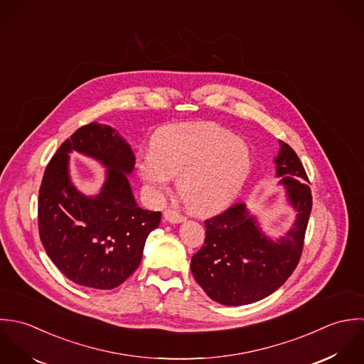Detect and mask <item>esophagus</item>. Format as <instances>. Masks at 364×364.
<instances>
[{"mask_svg":"<svg viewBox=\"0 0 364 364\" xmlns=\"http://www.w3.org/2000/svg\"><path fill=\"white\" fill-rule=\"evenodd\" d=\"M164 219L166 220H168V222H171V223H180V222H183L186 217L184 215H181L178 211H176V210H166L164 211Z\"/></svg>","mask_w":364,"mask_h":364,"instance_id":"obj_1","label":"esophagus"}]
</instances>
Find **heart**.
I'll return each mask as SVG.
<instances>
[{
  "label": "heart",
  "instance_id": "heart-1",
  "mask_svg": "<svg viewBox=\"0 0 364 364\" xmlns=\"http://www.w3.org/2000/svg\"><path fill=\"white\" fill-rule=\"evenodd\" d=\"M136 167L154 194L167 193L171 177H177L184 204L196 213H211L236 198L252 173L253 157L249 145L229 129L197 122L161 129Z\"/></svg>",
  "mask_w": 364,
  "mask_h": 364
}]
</instances>
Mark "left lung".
<instances>
[{
  "label": "left lung",
  "mask_w": 364,
  "mask_h": 364,
  "mask_svg": "<svg viewBox=\"0 0 364 364\" xmlns=\"http://www.w3.org/2000/svg\"><path fill=\"white\" fill-rule=\"evenodd\" d=\"M274 161L277 177L298 213L286 236L277 242L269 239L243 203L204 222L205 240L191 259V273L219 304L245 305L266 298L287 282L301 259L312 208L309 180L290 145L280 142Z\"/></svg>",
  "instance_id": "left-lung-1"
}]
</instances>
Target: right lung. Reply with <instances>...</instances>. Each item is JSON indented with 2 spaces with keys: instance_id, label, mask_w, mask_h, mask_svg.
I'll list each match as a JSON object with an SVG mask.
<instances>
[{
  "instance_id": "obj_1",
  "label": "right lung",
  "mask_w": 364,
  "mask_h": 364,
  "mask_svg": "<svg viewBox=\"0 0 364 364\" xmlns=\"http://www.w3.org/2000/svg\"><path fill=\"white\" fill-rule=\"evenodd\" d=\"M75 149L100 159L107 180L95 198L78 193L68 177V153ZM135 154L108 125L91 122L66 139L45 168L38 200L42 245L55 266L75 284L111 290L141 264L147 235L161 213L136 205L127 174Z\"/></svg>"
}]
</instances>
